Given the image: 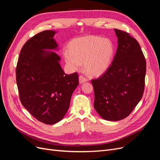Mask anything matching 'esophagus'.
<instances>
[{
  "instance_id": "obj_1",
  "label": "esophagus",
  "mask_w": 160,
  "mask_h": 160,
  "mask_svg": "<svg viewBox=\"0 0 160 160\" xmlns=\"http://www.w3.org/2000/svg\"><path fill=\"white\" fill-rule=\"evenodd\" d=\"M79 83H85V82L88 81V79H87L86 77H85L84 76L80 75V76H79Z\"/></svg>"
}]
</instances>
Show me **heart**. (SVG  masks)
I'll return each mask as SVG.
<instances>
[{"instance_id":"heart-1","label":"heart","mask_w":160,"mask_h":160,"mask_svg":"<svg viewBox=\"0 0 160 160\" xmlns=\"http://www.w3.org/2000/svg\"><path fill=\"white\" fill-rule=\"evenodd\" d=\"M114 53L115 47L109 38L86 36L72 40L64 57L70 68L78 69L83 63L89 75L99 76L109 68Z\"/></svg>"}]
</instances>
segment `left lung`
<instances>
[{
	"label": "left lung",
	"mask_w": 160,
	"mask_h": 160,
	"mask_svg": "<svg viewBox=\"0 0 160 160\" xmlns=\"http://www.w3.org/2000/svg\"><path fill=\"white\" fill-rule=\"evenodd\" d=\"M118 47L112 63L99 78L91 80L94 108L108 121L125 119L141 100L145 87L146 61L135 38L114 29Z\"/></svg>",
	"instance_id": "8db88e82"
}]
</instances>
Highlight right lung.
I'll return each mask as SVG.
<instances>
[{"label":"right lung","mask_w":160,"mask_h":160,"mask_svg":"<svg viewBox=\"0 0 160 160\" xmlns=\"http://www.w3.org/2000/svg\"><path fill=\"white\" fill-rule=\"evenodd\" d=\"M55 31H44L29 38L22 47L16 68L21 102L39 122L52 125L63 118L71 95L79 85L77 72L65 74L54 51Z\"/></svg>","instance_id":"obj_1"}]
</instances>
